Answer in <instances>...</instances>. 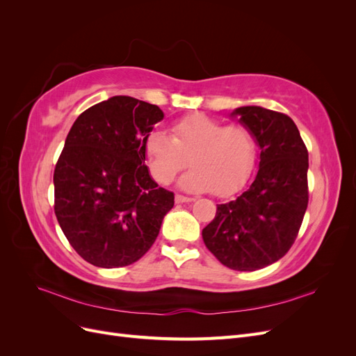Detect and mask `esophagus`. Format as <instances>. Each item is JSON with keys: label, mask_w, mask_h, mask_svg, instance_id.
I'll return each mask as SVG.
<instances>
[{"label": "esophagus", "mask_w": 356, "mask_h": 356, "mask_svg": "<svg viewBox=\"0 0 356 356\" xmlns=\"http://www.w3.org/2000/svg\"><path fill=\"white\" fill-rule=\"evenodd\" d=\"M193 200H195V197H188V196H182V195L175 196L177 203H187V202H193Z\"/></svg>", "instance_id": "obj_1"}]
</instances>
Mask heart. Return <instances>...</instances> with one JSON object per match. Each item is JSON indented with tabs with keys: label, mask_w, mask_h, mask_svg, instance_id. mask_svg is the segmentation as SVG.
<instances>
[{
	"label": "heart",
	"mask_w": 356,
	"mask_h": 356,
	"mask_svg": "<svg viewBox=\"0 0 356 356\" xmlns=\"http://www.w3.org/2000/svg\"><path fill=\"white\" fill-rule=\"evenodd\" d=\"M255 139L241 123L224 124L204 114L181 118L170 127V136L152 132L145 139L149 169L160 184H169L181 170V186L191 191L211 190L229 196L250 177L255 161Z\"/></svg>",
	"instance_id": "1"
}]
</instances>
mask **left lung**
Instances as JSON below:
<instances>
[{"label":"left lung","instance_id":"1","mask_svg":"<svg viewBox=\"0 0 356 356\" xmlns=\"http://www.w3.org/2000/svg\"><path fill=\"white\" fill-rule=\"evenodd\" d=\"M233 115L260 145V168L238 199L217 204L202 238L225 267L254 272L282 258L297 238L309 203V153L284 113L241 106Z\"/></svg>","mask_w":356,"mask_h":356}]
</instances>
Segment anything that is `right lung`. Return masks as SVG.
Masks as SVG:
<instances>
[{
	"instance_id": "1",
	"label": "right lung",
	"mask_w": 356,
	"mask_h": 356,
	"mask_svg": "<svg viewBox=\"0 0 356 356\" xmlns=\"http://www.w3.org/2000/svg\"><path fill=\"white\" fill-rule=\"evenodd\" d=\"M163 111L113 96L79 115L55 168V213L83 260L104 268L138 261L153 246L174 193L145 166V139Z\"/></svg>"
}]
</instances>
